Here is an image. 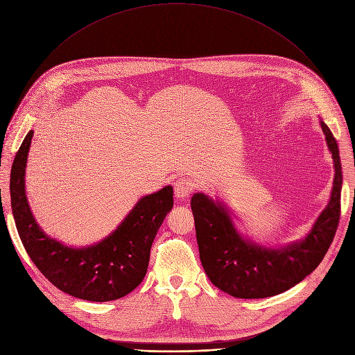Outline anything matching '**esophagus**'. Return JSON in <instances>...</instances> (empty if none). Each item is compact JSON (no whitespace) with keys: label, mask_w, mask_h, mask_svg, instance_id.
I'll use <instances>...</instances> for the list:
<instances>
[{"label":"esophagus","mask_w":355,"mask_h":355,"mask_svg":"<svg viewBox=\"0 0 355 355\" xmlns=\"http://www.w3.org/2000/svg\"><path fill=\"white\" fill-rule=\"evenodd\" d=\"M194 191V182L188 178H178L174 182V194L178 200H187Z\"/></svg>","instance_id":"34e87169"}]
</instances>
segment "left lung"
<instances>
[{"mask_svg":"<svg viewBox=\"0 0 355 355\" xmlns=\"http://www.w3.org/2000/svg\"><path fill=\"white\" fill-rule=\"evenodd\" d=\"M334 161L331 197L302 241L273 249L245 239L235 228L228 208L202 192L191 198L200 259L209 280L238 299H263L280 295L309 276L326 256L340 220L341 161L337 141L320 121Z\"/></svg>","mask_w":355,"mask_h":355,"instance_id":"left-lung-1","label":"left lung"}]
</instances>
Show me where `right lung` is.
Masks as SVG:
<instances>
[{
    "label": "right lung",
    "mask_w": 355,
    "mask_h": 355,
    "mask_svg": "<svg viewBox=\"0 0 355 355\" xmlns=\"http://www.w3.org/2000/svg\"><path fill=\"white\" fill-rule=\"evenodd\" d=\"M34 130L24 139L11 168V207L21 242L40 272L62 292L89 302L120 299L143 282L153 241L171 211L173 187L143 197L117 230L86 248H71L46 236L25 196V167Z\"/></svg>",
    "instance_id": "1"
}]
</instances>
